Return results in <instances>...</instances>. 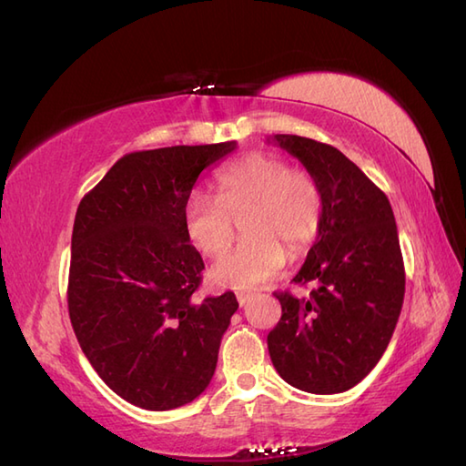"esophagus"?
I'll return each instance as SVG.
<instances>
[{
	"label": "esophagus",
	"instance_id": "1",
	"mask_svg": "<svg viewBox=\"0 0 466 466\" xmlns=\"http://www.w3.org/2000/svg\"><path fill=\"white\" fill-rule=\"evenodd\" d=\"M251 299H253V293H249V291L237 293V301H239V306H247V303H249Z\"/></svg>",
	"mask_w": 466,
	"mask_h": 466
}]
</instances>
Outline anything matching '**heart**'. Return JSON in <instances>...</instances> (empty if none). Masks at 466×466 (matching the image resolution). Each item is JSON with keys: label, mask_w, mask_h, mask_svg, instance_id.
Here are the masks:
<instances>
[{"label": "heart", "mask_w": 466, "mask_h": 466, "mask_svg": "<svg viewBox=\"0 0 466 466\" xmlns=\"http://www.w3.org/2000/svg\"><path fill=\"white\" fill-rule=\"evenodd\" d=\"M245 233L235 249L217 261L211 279L217 286L251 289L273 279L291 258H299L316 241L324 217L318 180L291 168L273 153H249L225 167L217 177V197L193 193L187 198L185 233L198 251L219 258L235 237V219Z\"/></svg>", "instance_id": "heart-1"}]
</instances>
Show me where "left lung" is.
Returning <instances> with one entry per match:
<instances>
[{"label": "left lung", "instance_id": "1", "mask_svg": "<svg viewBox=\"0 0 466 466\" xmlns=\"http://www.w3.org/2000/svg\"><path fill=\"white\" fill-rule=\"evenodd\" d=\"M318 180L324 217L293 281L313 283L309 298L273 293L281 319L268 348L278 374L311 394L354 388L380 362L404 301V261L388 197L338 148L275 135Z\"/></svg>", "mask_w": 466, "mask_h": 466}]
</instances>
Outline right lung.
<instances>
[{
    "mask_svg": "<svg viewBox=\"0 0 466 466\" xmlns=\"http://www.w3.org/2000/svg\"><path fill=\"white\" fill-rule=\"evenodd\" d=\"M235 148L231 140L125 155L76 211L74 334L108 388L145 410L203 394L239 308L233 291L197 301L205 263L183 223L198 175Z\"/></svg>",
    "mask_w": 466,
    "mask_h": 466,
    "instance_id": "obj_1",
    "label": "right lung"
}]
</instances>
